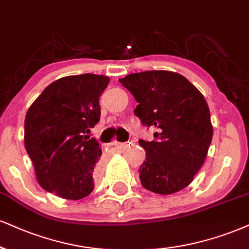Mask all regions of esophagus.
Listing matches in <instances>:
<instances>
[{
  "instance_id": "esophagus-1",
  "label": "esophagus",
  "mask_w": 249,
  "mask_h": 249,
  "mask_svg": "<svg viewBox=\"0 0 249 249\" xmlns=\"http://www.w3.org/2000/svg\"><path fill=\"white\" fill-rule=\"evenodd\" d=\"M109 145H110V148H112V149H121V148H124V146L127 145V144L119 143V142H116V141H114V142L110 143Z\"/></svg>"
}]
</instances>
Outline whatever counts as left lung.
<instances>
[{
    "label": "left lung",
    "mask_w": 249,
    "mask_h": 249,
    "mask_svg": "<svg viewBox=\"0 0 249 249\" xmlns=\"http://www.w3.org/2000/svg\"><path fill=\"white\" fill-rule=\"evenodd\" d=\"M139 105L134 113L146 127H155V140H140L145 160L141 183L156 194L180 192L194 180L207 158L213 124L203 94L186 77L168 70L135 72L119 79Z\"/></svg>",
    "instance_id": "1"
}]
</instances>
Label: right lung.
I'll return each mask as SVG.
<instances>
[{
  "instance_id": "right-lung-1",
  "label": "right lung",
  "mask_w": 249,
  "mask_h": 249,
  "mask_svg": "<svg viewBox=\"0 0 249 249\" xmlns=\"http://www.w3.org/2000/svg\"><path fill=\"white\" fill-rule=\"evenodd\" d=\"M108 83L107 76L94 73L67 76L48 85L30 106L24 142L46 192L76 201L93 190L101 149L84 134L99 121V98Z\"/></svg>"
}]
</instances>
